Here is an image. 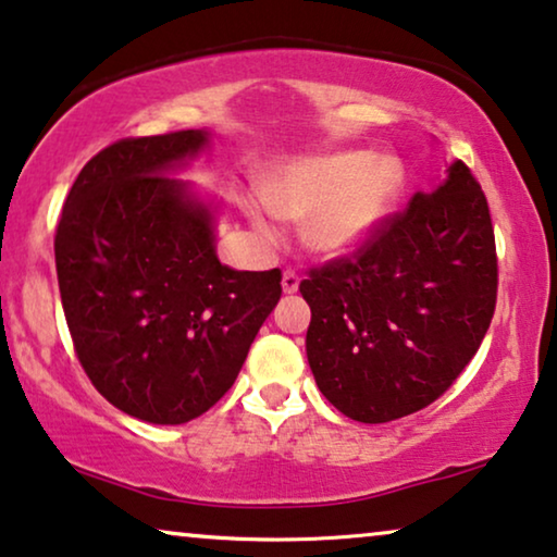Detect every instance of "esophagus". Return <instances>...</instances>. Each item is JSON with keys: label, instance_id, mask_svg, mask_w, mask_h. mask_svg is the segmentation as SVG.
<instances>
[{"label": "esophagus", "instance_id": "obj_1", "mask_svg": "<svg viewBox=\"0 0 557 557\" xmlns=\"http://www.w3.org/2000/svg\"><path fill=\"white\" fill-rule=\"evenodd\" d=\"M299 273H296V271H292V269H288V271H284V278H281V286H284V294H296V292H299Z\"/></svg>", "mask_w": 557, "mask_h": 557}]
</instances>
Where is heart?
I'll return each instance as SVG.
<instances>
[{
    "instance_id": "b5f03b06",
    "label": "heart",
    "mask_w": 557,
    "mask_h": 557,
    "mask_svg": "<svg viewBox=\"0 0 557 557\" xmlns=\"http://www.w3.org/2000/svg\"><path fill=\"white\" fill-rule=\"evenodd\" d=\"M403 189V166L368 151L304 159L281 170L265 187V205L250 220L263 238L281 233L278 220H307L304 240L314 253L345 256L383 223Z\"/></svg>"
}]
</instances>
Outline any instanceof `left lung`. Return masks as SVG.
<instances>
[{
    "instance_id": "1",
    "label": "left lung",
    "mask_w": 557,
    "mask_h": 557,
    "mask_svg": "<svg viewBox=\"0 0 557 557\" xmlns=\"http://www.w3.org/2000/svg\"><path fill=\"white\" fill-rule=\"evenodd\" d=\"M309 368L324 398L360 423L438 400L482 345L497 307V246L486 197L454 162L349 256L309 269Z\"/></svg>"
}]
</instances>
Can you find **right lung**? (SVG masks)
I'll return each instance as SVG.
<instances>
[{"mask_svg":"<svg viewBox=\"0 0 557 557\" xmlns=\"http://www.w3.org/2000/svg\"><path fill=\"white\" fill-rule=\"evenodd\" d=\"M208 132L128 136L98 151L55 231L60 299L75 355L111 406L177 425L238 377L281 299V271H233L212 246V210L170 177Z\"/></svg>","mask_w":557,"mask_h":557,"instance_id":"right-lung-1","label":"right lung"}]
</instances>
